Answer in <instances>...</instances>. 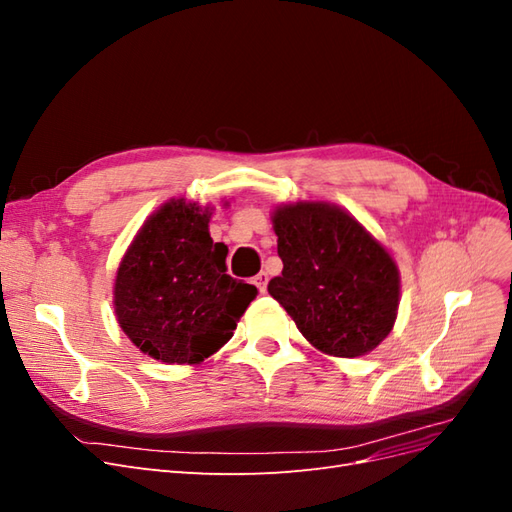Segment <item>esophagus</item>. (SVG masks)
<instances>
[{
    "label": "esophagus",
    "mask_w": 512,
    "mask_h": 512,
    "mask_svg": "<svg viewBox=\"0 0 512 512\" xmlns=\"http://www.w3.org/2000/svg\"><path fill=\"white\" fill-rule=\"evenodd\" d=\"M267 284H269V275H267L265 271H260V273L254 277V286H256L262 294H265V292H267Z\"/></svg>",
    "instance_id": "obj_1"
}]
</instances>
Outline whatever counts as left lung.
<instances>
[{
  "label": "left lung",
  "mask_w": 512,
  "mask_h": 512,
  "mask_svg": "<svg viewBox=\"0 0 512 512\" xmlns=\"http://www.w3.org/2000/svg\"><path fill=\"white\" fill-rule=\"evenodd\" d=\"M284 269L269 282L309 344L333 356H361L391 333L399 273L389 252L346 211L322 203L273 213Z\"/></svg>",
  "instance_id": "left-lung-1"
}]
</instances>
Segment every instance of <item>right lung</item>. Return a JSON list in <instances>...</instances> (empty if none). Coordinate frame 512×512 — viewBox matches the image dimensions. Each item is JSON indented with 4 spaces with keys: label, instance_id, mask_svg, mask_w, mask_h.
Here are the masks:
<instances>
[{
    "label": "right lung",
    "instance_id": "add662e5",
    "mask_svg": "<svg viewBox=\"0 0 512 512\" xmlns=\"http://www.w3.org/2000/svg\"><path fill=\"white\" fill-rule=\"evenodd\" d=\"M211 213L183 198L153 213L123 256L115 312L136 348L164 363H200L220 350L256 299V286L226 273Z\"/></svg>",
    "mask_w": 512,
    "mask_h": 512
}]
</instances>
